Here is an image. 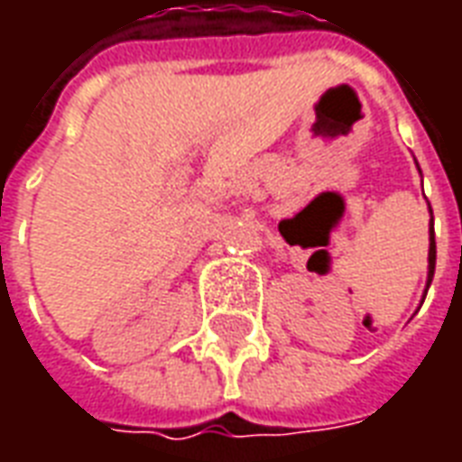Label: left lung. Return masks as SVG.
<instances>
[{
	"mask_svg": "<svg viewBox=\"0 0 462 462\" xmlns=\"http://www.w3.org/2000/svg\"><path fill=\"white\" fill-rule=\"evenodd\" d=\"M418 172H420V168H418ZM428 212H430V222H428V280L426 290H423V300H426L428 287L433 282V272H436V232H433V210H430V202H428Z\"/></svg>",
	"mask_w": 462,
	"mask_h": 462,
	"instance_id": "obj_1",
	"label": "left lung"
}]
</instances>
